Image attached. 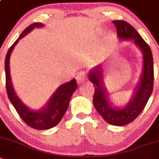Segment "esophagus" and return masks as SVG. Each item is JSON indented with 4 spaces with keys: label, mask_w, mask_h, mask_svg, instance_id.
Returning <instances> with one entry per match:
<instances>
[{
    "label": "esophagus",
    "mask_w": 159,
    "mask_h": 159,
    "mask_svg": "<svg viewBox=\"0 0 159 159\" xmlns=\"http://www.w3.org/2000/svg\"><path fill=\"white\" fill-rule=\"evenodd\" d=\"M87 80V74H86V72H84V71H81V72L76 75V80L78 84L84 83Z\"/></svg>",
    "instance_id": "34e87169"
}]
</instances>
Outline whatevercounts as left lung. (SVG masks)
<instances>
[{
    "label": "left lung",
    "instance_id": "left-lung-1",
    "mask_svg": "<svg viewBox=\"0 0 159 159\" xmlns=\"http://www.w3.org/2000/svg\"><path fill=\"white\" fill-rule=\"evenodd\" d=\"M113 23L116 28L119 38L123 39H132L142 49L143 54V69L140 81L136 87V93L130 102L123 109H115L109 105L106 91L102 87V69L91 71L89 80L94 87L93 104L94 108L110 125L123 126L133 121L143 110L151 95L154 87V64L151 48L143 40L140 34L132 25L123 20H113Z\"/></svg>",
    "mask_w": 159,
    "mask_h": 159
}]
</instances>
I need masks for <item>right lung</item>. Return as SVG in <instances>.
Here are the masks:
<instances>
[{
	"instance_id": "add662e5",
	"label": "right lung",
	"mask_w": 159,
	"mask_h": 159,
	"mask_svg": "<svg viewBox=\"0 0 159 159\" xmlns=\"http://www.w3.org/2000/svg\"><path fill=\"white\" fill-rule=\"evenodd\" d=\"M43 24L41 23H34L30 24L23 30V33L20 35L12 46L9 48L7 53L5 61H4V68H5V80H6V90L8 97L16 110L20 115L22 120L25 122L28 126L37 130H45L54 127L61 121L63 116L65 115L67 109L68 107L70 99L72 94L75 91L77 87L76 80L75 79L72 80L70 82L62 84L57 90L56 92L51 98L49 103L46 106V108L39 112H34L29 110L23 105L20 99L16 94L11 82V77L9 72V58L10 54L13 48L16 46L18 40L25 36L34 27H42Z\"/></svg>"
}]
</instances>
